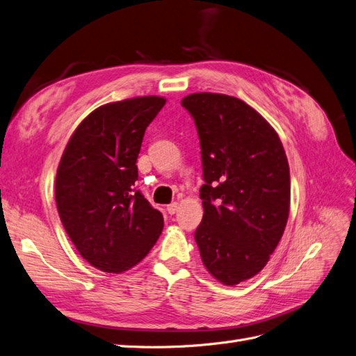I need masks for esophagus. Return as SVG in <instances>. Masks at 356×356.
Instances as JSON below:
<instances>
[{"instance_id": "34e87169", "label": "esophagus", "mask_w": 356, "mask_h": 356, "mask_svg": "<svg viewBox=\"0 0 356 356\" xmlns=\"http://www.w3.org/2000/svg\"><path fill=\"white\" fill-rule=\"evenodd\" d=\"M177 209H179V202H171V204L167 206V211L170 213V215H175Z\"/></svg>"}]
</instances>
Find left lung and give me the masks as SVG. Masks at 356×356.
Listing matches in <instances>:
<instances>
[{
  "instance_id": "1",
  "label": "left lung",
  "mask_w": 356,
  "mask_h": 356,
  "mask_svg": "<svg viewBox=\"0 0 356 356\" xmlns=\"http://www.w3.org/2000/svg\"><path fill=\"white\" fill-rule=\"evenodd\" d=\"M181 106L195 120L206 181L195 241L211 276L234 286L266 267L285 231L288 158L274 128L245 101L197 92Z\"/></svg>"
}]
</instances>
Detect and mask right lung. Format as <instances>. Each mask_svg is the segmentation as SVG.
<instances>
[{
    "mask_svg": "<svg viewBox=\"0 0 356 356\" xmlns=\"http://www.w3.org/2000/svg\"><path fill=\"white\" fill-rule=\"evenodd\" d=\"M165 101L136 97L95 108L60 156L55 180L60 222L80 255L104 273L137 266L164 228L161 211L134 184L145 131Z\"/></svg>",
    "mask_w": 356,
    "mask_h": 356,
    "instance_id": "right-lung-1",
    "label": "right lung"
}]
</instances>
